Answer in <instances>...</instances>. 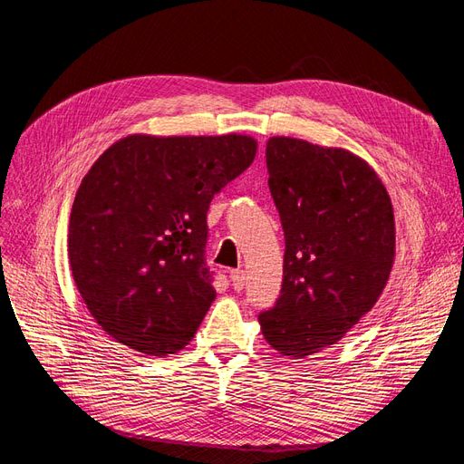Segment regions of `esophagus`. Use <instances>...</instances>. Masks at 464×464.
I'll list each match as a JSON object with an SVG mask.
<instances>
[{"label": "esophagus", "mask_w": 464, "mask_h": 464, "mask_svg": "<svg viewBox=\"0 0 464 464\" xmlns=\"http://www.w3.org/2000/svg\"><path fill=\"white\" fill-rule=\"evenodd\" d=\"M230 283L234 286V290H242L246 286V271H242V269L230 271Z\"/></svg>", "instance_id": "esophagus-1"}]
</instances>
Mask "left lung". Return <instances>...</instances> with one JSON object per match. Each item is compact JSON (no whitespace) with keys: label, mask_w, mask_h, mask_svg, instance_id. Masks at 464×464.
<instances>
[{"label":"left lung","mask_w":464,"mask_h":464,"mask_svg":"<svg viewBox=\"0 0 464 464\" xmlns=\"http://www.w3.org/2000/svg\"><path fill=\"white\" fill-rule=\"evenodd\" d=\"M269 189L285 232L283 288L259 314L283 356L331 346L366 315L395 259V217L373 168L344 149L266 141Z\"/></svg>","instance_id":"left-lung-1"}]
</instances>
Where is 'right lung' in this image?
<instances>
[{
    "instance_id": "1",
    "label": "right lung",
    "mask_w": 464,
    "mask_h": 464,
    "mask_svg": "<svg viewBox=\"0 0 464 464\" xmlns=\"http://www.w3.org/2000/svg\"><path fill=\"white\" fill-rule=\"evenodd\" d=\"M256 139L130 135L82 178L67 251L77 290L106 334L174 354L217 298L205 261L207 210L254 162Z\"/></svg>"
}]
</instances>
